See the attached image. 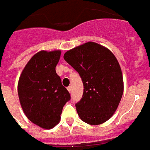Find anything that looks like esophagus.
Returning <instances> with one entry per match:
<instances>
[{
  "instance_id": "34e87169",
  "label": "esophagus",
  "mask_w": 150,
  "mask_h": 150,
  "mask_svg": "<svg viewBox=\"0 0 150 150\" xmlns=\"http://www.w3.org/2000/svg\"><path fill=\"white\" fill-rule=\"evenodd\" d=\"M67 90H68V92L69 93H71V91H72V87H71V86H68V87H67Z\"/></svg>"
}]
</instances>
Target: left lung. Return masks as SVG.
Returning a JSON list of instances; mask_svg holds the SVG:
<instances>
[{"instance_id":"obj_1","label":"left lung","mask_w":150,"mask_h":150,"mask_svg":"<svg viewBox=\"0 0 150 150\" xmlns=\"http://www.w3.org/2000/svg\"><path fill=\"white\" fill-rule=\"evenodd\" d=\"M65 61L80 74L83 94L75 105L82 121L101 125L112 117L124 92L122 72L109 49L89 42L67 51Z\"/></svg>"}]
</instances>
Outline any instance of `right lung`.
<instances>
[{
	"instance_id": "add662e5",
	"label": "right lung",
	"mask_w": 150,
	"mask_h": 150,
	"mask_svg": "<svg viewBox=\"0 0 150 150\" xmlns=\"http://www.w3.org/2000/svg\"><path fill=\"white\" fill-rule=\"evenodd\" d=\"M60 50L41 51L26 64L18 82V96L24 114L42 128L51 129L61 119L70 95L61 83L55 67Z\"/></svg>"
}]
</instances>
